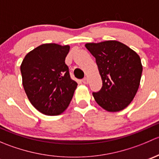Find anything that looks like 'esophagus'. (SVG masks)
Here are the masks:
<instances>
[{
    "label": "esophagus",
    "instance_id": "34e87169",
    "mask_svg": "<svg viewBox=\"0 0 159 159\" xmlns=\"http://www.w3.org/2000/svg\"><path fill=\"white\" fill-rule=\"evenodd\" d=\"M82 82L85 84H88V83H89V79H88V78H84V79H82Z\"/></svg>",
    "mask_w": 159,
    "mask_h": 159
}]
</instances>
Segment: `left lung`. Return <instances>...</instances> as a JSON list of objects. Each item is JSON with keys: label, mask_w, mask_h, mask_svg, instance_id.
<instances>
[{"label": "left lung", "mask_w": 159, "mask_h": 159, "mask_svg": "<svg viewBox=\"0 0 159 159\" xmlns=\"http://www.w3.org/2000/svg\"><path fill=\"white\" fill-rule=\"evenodd\" d=\"M85 47L95 57L102 80V89L93 92L95 102L110 112L125 109L140 84L142 65L139 55L118 41L87 43Z\"/></svg>", "instance_id": "obj_1"}]
</instances>
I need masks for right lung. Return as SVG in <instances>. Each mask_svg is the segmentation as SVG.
Masks as SVG:
<instances>
[{
  "label": "right lung",
  "mask_w": 159,
  "mask_h": 159,
  "mask_svg": "<svg viewBox=\"0 0 159 159\" xmlns=\"http://www.w3.org/2000/svg\"><path fill=\"white\" fill-rule=\"evenodd\" d=\"M69 50V45L43 44L28 53L20 65L25 93L31 105L44 115L63 113L78 86L65 61Z\"/></svg>",
  "instance_id": "obj_1"
}]
</instances>
